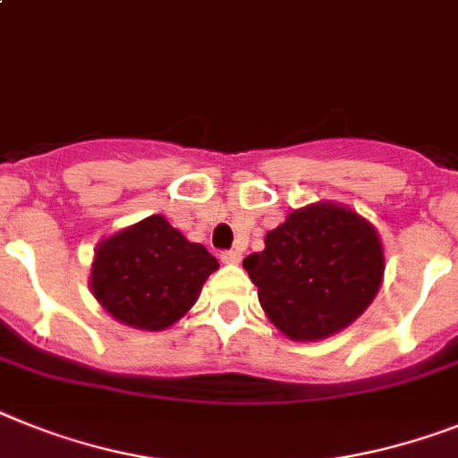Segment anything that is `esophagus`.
I'll return each instance as SVG.
<instances>
[{"mask_svg": "<svg viewBox=\"0 0 458 458\" xmlns=\"http://www.w3.org/2000/svg\"><path fill=\"white\" fill-rule=\"evenodd\" d=\"M218 259L223 260V263H240L242 253L237 251V249H230V251H221V256Z\"/></svg>", "mask_w": 458, "mask_h": 458, "instance_id": "1", "label": "esophagus"}]
</instances>
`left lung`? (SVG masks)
Returning a JSON list of instances; mask_svg holds the SVG:
<instances>
[{
    "label": "left lung",
    "mask_w": 458,
    "mask_h": 458,
    "mask_svg": "<svg viewBox=\"0 0 458 458\" xmlns=\"http://www.w3.org/2000/svg\"><path fill=\"white\" fill-rule=\"evenodd\" d=\"M272 324L291 340H321L347 328L377 295L382 242L366 218L337 205L288 214L265 249L244 259Z\"/></svg>",
    "instance_id": "obj_1"
}]
</instances>
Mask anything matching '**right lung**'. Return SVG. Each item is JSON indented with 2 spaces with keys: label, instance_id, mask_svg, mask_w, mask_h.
Listing matches in <instances>:
<instances>
[{
  "label": "right lung",
  "instance_id": "add662e5",
  "mask_svg": "<svg viewBox=\"0 0 458 458\" xmlns=\"http://www.w3.org/2000/svg\"><path fill=\"white\" fill-rule=\"evenodd\" d=\"M218 260L188 242L163 216H148L105 240L95 251L90 286L123 324L163 330L195 305Z\"/></svg>",
  "mask_w": 458,
  "mask_h": 458
}]
</instances>
